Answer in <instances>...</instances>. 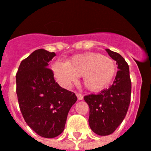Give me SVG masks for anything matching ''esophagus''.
<instances>
[{"mask_svg":"<svg viewBox=\"0 0 151 151\" xmlns=\"http://www.w3.org/2000/svg\"><path fill=\"white\" fill-rule=\"evenodd\" d=\"M77 99L80 100V101L83 99V95H81V94H79V93H77Z\"/></svg>","mask_w":151,"mask_h":151,"instance_id":"1","label":"esophagus"}]
</instances>
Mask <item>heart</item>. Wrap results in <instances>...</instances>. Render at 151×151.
<instances>
[{
    "label": "heart",
    "instance_id": "heart-1",
    "mask_svg": "<svg viewBox=\"0 0 151 151\" xmlns=\"http://www.w3.org/2000/svg\"><path fill=\"white\" fill-rule=\"evenodd\" d=\"M52 71L59 83L69 88L83 77L86 88L91 91H100L107 88L116 73L115 62L98 53H87L71 56L65 63L56 62Z\"/></svg>",
    "mask_w": 151,
    "mask_h": 151
}]
</instances>
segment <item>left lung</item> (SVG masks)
<instances>
[{
  "label": "left lung",
  "instance_id": "8db88e82",
  "mask_svg": "<svg viewBox=\"0 0 151 151\" xmlns=\"http://www.w3.org/2000/svg\"><path fill=\"white\" fill-rule=\"evenodd\" d=\"M106 50L118 65L113 84L98 95L84 97L89 106L90 128L99 136L112 134L122 124L127 112L131 96L129 65L119 53L109 49Z\"/></svg>",
  "mask_w": 151,
  "mask_h": 151
}]
</instances>
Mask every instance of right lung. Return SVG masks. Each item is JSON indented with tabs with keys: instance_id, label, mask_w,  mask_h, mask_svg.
Instances as JSON below:
<instances>
[{
	"instance_id": "right-lung-1",
	"label": "right lung",
	"mask_w": 151,
	"mask_h": 151,
	"mask_svg": "<svg viewBox=\"0 0 151 151\" xmlns=\"http://www.w3.org/2000/svg\"><path fill=\"white\" fill-rule=\"evenodd\" d=\"M55 53L38 49L22 60L16 74V93L24 121L39 136L54 138L65 129L77 98L55 81L48 63Z\"/></svg>"
}]
</instances>
